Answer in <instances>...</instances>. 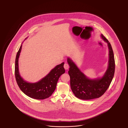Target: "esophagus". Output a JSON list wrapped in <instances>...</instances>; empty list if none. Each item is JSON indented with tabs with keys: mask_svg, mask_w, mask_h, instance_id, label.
<instances>
[{
	"mask_svg": "<svg viewBox=\"0 0 128 128\" xmlns=\"http://www.w3.org/2000/svg\"><path fill=\"white\" fill-rule=\"evenodd\" d=\"M64 68L65 70H68V68H69V65H68V63H65L64 65Z\"/></svg>",
	"mask_w": 128,
	"mask_h": 128,
	"instance_id": "esophagus-1",
	"label": "esophagus"
}]
</instances>
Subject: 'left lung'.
Segmentation results:
<instances>
[{"label":"left lung","instance_id":"left-lung-1","mask_svg":"<svg viewBox=\"0 0 128 128\" xmlns=\"http://www.w3.org/2000/svg\"><path fill=\"white\" fill-rule=\"evenodd\" d=\"M104 40L108 43L109 49L108 66L101 78L90 79L82 72L70 58L68 63L70 65L68 73L70 76V84L75 96L82 100H91L100 98L108 88L115 73V62L111 45L102 34Z\"/></svg>","mask_w":128,"mask_h":128}]
</instances>
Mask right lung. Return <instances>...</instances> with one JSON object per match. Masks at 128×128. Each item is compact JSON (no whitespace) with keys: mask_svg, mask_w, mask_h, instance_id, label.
<instances>
[{"mask_svg":"<svg viewBox=\"0 0 128 128\" xmlns=\"http://www.w3.org/2000/svg\"><path fill=\"white\" fill-rule=\"evenodd\" d=\"M22 45L20 46L15 60V76L19 88L29 97L41 100L49 98L54 92L60 77L65 73L64 62L57 65L42 79L36 83L26 82L20 76L18 72V60Z\"/></svg>","mask_w":128,"mask_h":128,"instance_id":"obj_1","label":"right lung"}]
</instances>
